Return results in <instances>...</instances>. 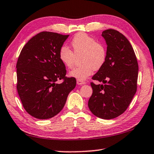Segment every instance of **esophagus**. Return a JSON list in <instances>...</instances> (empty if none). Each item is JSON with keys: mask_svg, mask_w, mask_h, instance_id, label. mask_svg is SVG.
<instances>
[{"mask_svg": "<svg viewBox=\"0 0 154 154\" xmlns=\"http://www.w3.org/2000/svg\"><path fill=\"white\" fill-rule=\"evenodd\" d=\"M77 83L78 85H83L85 84V82H83V81H81V80H77Z\"/></svg>", "mask_w": 154, "mask_h": 154, "instance_id": "obj_1", "label": "esophagus"}]
</instances>
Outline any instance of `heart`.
<instances>
[{
    "label": "heart",
    "mask_w": 154,
    "mask_h": 154,
    "mask_svg": "<svg viewBox=\"0 0 154 154\" xmlns=\"http://www.w3.org/2000/svg\"><path fill=\"white\" fill-rule=\"evenodd\" d=\"M73 52L67 46H62L59 51V58L65 66L73 67L76 57L82 56V66L75 68L69 72L70 77L83 81L92 75L94 69L99 70L105 64L106 51L103 44L96 42L92 36L83 32L77 34L71 42Z\"/></svg>",
    "instance_id": "b5f03b06"
}]
</instances>
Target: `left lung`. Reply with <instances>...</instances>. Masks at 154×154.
I'll return each instance as SVG.
<instances>
[{"label": "left lung", "instance_id": "left-lung-1", "mask_svg": "<svg viewBox=\"0 0 154 154\" xmlns=\"http://www.w3.org/2000/svg\"><path fill=\"white\" fill-rule=\"evenodd\" d=\"M106 45V60L92 79L93 93L88 107L98 118L110 119L120 116L128 107L137 88L139 66L129 41L118 30L103 31Z\"/></svg>", "mask_w": 154, "mask_h": 154}]
</instances>
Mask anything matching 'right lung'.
Returning <instances> with one entry per match:
<instances>
[{
    "instance_id": "right-lung-1",
    "label": "right lung",
    "mask_w": 154,
    "mask_h": 154,
    "mask_svg": "<svg viewBox=\"0 0 154 154\" xmlns=\"http://www.w3.org/2000/svg\"><path fill=\"white\" fill-rule=\"evenodd\" d=\"M69 35L41 32L28 41L18 58L17 90L25 110L34 118H51L63 109L76 79L66 77L59 51ZM63 79L61 84L57 81Z\"/></svg>"
}]
</instances>
